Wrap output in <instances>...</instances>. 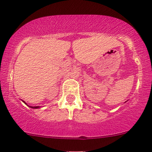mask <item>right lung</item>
I'll return each instance as SVG.
<instances>
[{
  "label": "right lung",
  "instance_id": "add662e5",
  "mask_svg": "<svg viewBox=\"0 0 152 152\" xmlns=\"http://www.w3.org/2000/svg\"><path fill=\"white\" fill-rule=\"evenodd\" d=\"M22 101H23V103H25V104H26V103H25V101H23V100H22ZM27 106H28V105H27ZM28 107L31 108V109H38V108H40V106H28Z\"/></svg>",
  "mask_w": 152,
  "mask_h": 152
}]
</instances>
